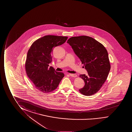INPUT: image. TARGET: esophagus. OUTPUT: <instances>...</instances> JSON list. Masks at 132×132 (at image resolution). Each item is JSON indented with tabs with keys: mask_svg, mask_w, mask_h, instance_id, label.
I'll return each instance as SVG.
<instances>
[{
	"mask_svg": "<svg viewBox=\"0 0 132 132\" xmlns=\"http://www.w3.org/2000/svg\"><path fill=\"white\" fill-rule=\"evenodd\" d=\"M69 75L71 76V77H77V75H75V74H69Z\"/></svg>",
	"mask_w": 132,
	"mask_h": 132,
	"instance_id": "obj_1",
	"label": "esophagus"
}]
</instances>
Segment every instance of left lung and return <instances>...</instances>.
I'll return each mask as SVG.
<instances>
[{
    "instance_id": "8db88e82",
    "label": "left lung",
    "mask_w": 132,
    "mask_h": 132,
    "mask_svg": "<svg viewBox=\"0 0 132 132\" xmlns=\"http://www.w3.org/2000/svg\"><path fill=\"white\" fill-rule=\"evenodd\" d=\"M76 55L84 64L88 75H80L84 87L79 90L85 96L97 93L106 80L111 68L108 53L103 45L93 38L80 36L67 40Z\"/></svg>"
}]
</instances>
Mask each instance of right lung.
Segmentation results:
<instances>
[{"instance_id": "add662e5", "label": "right lung", "mask_w": 132, "mask_h": 132, "mask_svg": "<svg viewBox=\"0 0 132 132\" xmlns=\"http://www.w3.org/2000/svg\"><path fill=\"white\" fill-rule=\"evenodd\" d=\"M67 38L66 36L48 35L37 39L31 45L26 60V72L38 90L44 93L52 92L64 77V73L48 67L52 61L53 49L64 43Z\"/></svg>"}]
</instances>
